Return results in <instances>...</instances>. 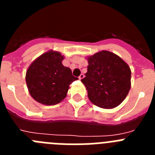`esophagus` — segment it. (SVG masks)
<instances>
[{
	"label": "esophagus",
	"mask_w": 155,
	"mask_h": 155,
	"mask_svg": "<svg viewBox=\"0 0 155 155\" xmlns=\"http://www.w3.org/2000/svg\"><path fill=\"white\" fill-rule=\"evenodd\" d=\"M79 80H81V79H83L84 78V74H81L80 75V76H79Z\"/></svg>",
	"instance_id": "1"
}]
</instances>
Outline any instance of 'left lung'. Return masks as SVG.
I'll return each instance as SVG.
<instances>
[{"label": "left lung", "mask_w": 155, "mask_h": 155, "mask_svg": "<svg viewBox=\"0 0 155 155\" xmlns=\"http://www.w3.org/2000/svg\"><path fill=\"white\" fill-rule=\"evenodd\" d=\"M87 59V71L81 82L86 87L88 98L102 109L116 108L130 89V68L121 57L107 50Z\"/></svg>", "instance_id": "obj_1"}]
</instances>
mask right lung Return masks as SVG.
Returning a JSON list of instances; mask_svg holds the SVG:
<instances>
[{
    "mask_svg": "<svg viewBox=\"0 0 155 155\" xmlns=\"http://www.w3.org/2000/svg\"><path fill=\"white\" fill-rule=\"evenodd\" d=\"M64 56L49 50L30 64L25 74L28 92L36 102L46 105H57L66 98L70 84L78 78L64 67Z\"/></svg>",
    "mask_w": 155,
    "mask_h": 155,
    "instance_id": "1",
    "label": "right lung"
}]
</instances>
